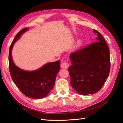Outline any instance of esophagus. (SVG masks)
<instances>
[{
  "mask_svg": "<svg viewBox=\"0 0 123 123\" xmlns=\"http://www.w3.org/2000/svg\"><path fill=\"white\" fill-rule=\"evenodd\" d=\"M69 64H68L67 62H63L61 64V68H63V69H67V68L69 67Z\"/></svg>",
  "mask_w": 123,
  "mask_h": 123,
  "instance_id": "34e87169",
  "label": "esophagus"
}]
</instances>
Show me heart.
Instances as JSON below:
<instances>
[{"label": "heart", "instance_id": "heart-1", "mask_svg": "<svg viewBox=\"0 0 123 123\" xmlns=\"http://www.w3.org/2000/svg\"><path fill=\"white\" fill-rule=\"evenodd\" d=\"M82 43H83V40L82 39H80L79 40H78L76 44V49H78L80 48L81 47V45H82Z\"/></svg>", "mask_w": 123, "mask_h": 123}]
</instances>
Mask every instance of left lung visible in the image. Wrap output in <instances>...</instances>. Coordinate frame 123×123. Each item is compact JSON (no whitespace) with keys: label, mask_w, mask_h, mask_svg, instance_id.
<instances>
[{"label":"left lung","mask_w":123,"mask_h":123,"mask_svg":"<svg viewBox=\"0 0 123 123\" xmlns=\"http://www.w3.org/2000/svg\"><path fill=\"white\" fill-rule=\"evenodd\" d=\"M97 42L70 54L72 65L68 68L70 85L80 94L86 95L98 92L110 73V50L100 33Z\"/></svg>","instance_id":"obj_1"}]
</instances>
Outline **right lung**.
Here are the masks:
<instances>
[{
    "instance_id": "right-lung-1",
    "label": "right lung",
    "mask_w": 123,
    "mask_h": 123,
    "mask_svg": "<svg viewBox=\"0 0 123 123\" xmlns=\"http://www.w3.org/2000/svg\"><path fill=\"white\" fill-rule=\"evenodd\" d=\"M28 28L22 29L18 33L10 47L9 61L10 74L20 92L32 99H42L48 95L55 85L56 75L59 72L60 61L49 62L39 69L27 71L18 67L14 63L12 50L16 42Z\"/></svg>"
}]
</instances>
